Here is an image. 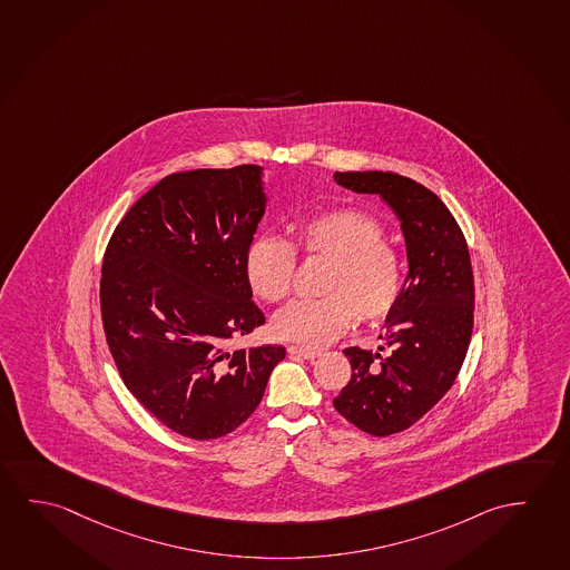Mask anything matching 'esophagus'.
I'll return each instance as SVG.
<instances>
[{"label":"esophagus","mask_w":570,"mask_h":570,"mask_svg":"<svg viewBox=\"0 0 570 570\" xmlns=\"http://www.w3.org/2000/svg\"><path fill=\"white\" fill-rule=\"evenodd\" d=\"M287 353L291 356H298V358H305V361H315L321 356V351L315 348H305V346H287Z\"/></svg>","instance_id":"esophagus-1"}]
</instances>
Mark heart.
I'll list each match as a JSON object with an SVG mask.
<instances>
[{
	"instance_id": "1",
	"label": "heart",
	"mask_w": 570,
	"mask_h": 570,
	"mask_svg": "<svg viewBox=\"0 0 570 570\" xmlns=\"http://www.w3.org/2000/svg\"><path fill=\"white\" fill-rule=\"evenodd\" d=\"M297 252L331 259L321 291L298 298L273 318L281 341L321 346L346 331L354 316L374 323L389 316L404 291L406 267L376 217L358 208L326 209L303 219L289 244L279 235H257L245 252V281L254 295L279 303L293 289Z\"/></svg>"
}]
</instances>
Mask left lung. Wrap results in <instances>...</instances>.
<instances>
[{
  "mask_svg": "<svg viewBox=\"0 0 570 570\" xmlns=\"http://www.w3.org/2000/svg\"><path fill=\"white\" fill-rule=\"evenodd\" d=\"M336 184L379 194L396 212L406 239L402 297L386 316L384 346L344 348L351 382L333 400L336 412L366 434L404 432L442 400L458 379L473 328L470 249L452 212L422 184L396 173H336Z\"/></svg>",
  "mask_w": 570,
  "mask_h": 570,
  "instance_id": "obj_1",
  "label": "left lung"
}]
</instances>
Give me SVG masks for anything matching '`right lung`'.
I'll use <instances>...</instances> for the list:
<instances>
[{
  "label": "right lung",
  "instance_id": "add662e5",
  "mask_svg": "<svg viewBox=\"0 0 570 570\" xmlns=\"http://www.w3.org/2000/svg\"><path fill=\"white\" fill-rule=\"evenodd\" d=\"M262 166L166 176L110 235L100 316L120 379L176 434L216 440L254 414L283 346L232 348L265 323L245 281Z\"/></svg>",
  "mask_w": 570,
  "mask_h": 570
}]
</instances>
